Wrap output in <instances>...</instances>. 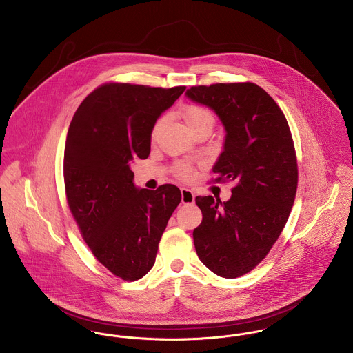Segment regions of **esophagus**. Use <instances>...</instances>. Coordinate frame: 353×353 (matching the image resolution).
Here are the masks:
<instances>
[{
    "mask_svg": "<svg viewBox=\"0 0 353 353\" xmlns=\"http://www.w3.org/2000/svg\"><path fill=\"white\" fill-rule=\"evenodd\" d=\"M181 203L185 205H190L194 203V193L188 188H181Z\"/></svg>",
    "mask_w": 353,
    "mask_h": 353,
    "instance_id": "1",
    "label": "esophagus"
}]
</instances>
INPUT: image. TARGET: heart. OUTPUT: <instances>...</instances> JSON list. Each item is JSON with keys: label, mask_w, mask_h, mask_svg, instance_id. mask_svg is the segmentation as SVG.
I'll return each instance as SVG.
<instances>
[{"label": "heart", "mask_w": 353, "mask_h": 353, "mask_svg": "<svg viewBox=\"0 0 353 353\" xmlns=\"http://www.w3.org/2000/svg\"><path fill=\"white\" fill-rule=\"evenodd\" d=\"M183 118L187 123V126L190 128V132H193L194 129L204 126V125H214V115L211 114V111L203 106L199 105H188L185 106L183 111ZM163 119H159L152 130V141H156V138L160 134V130L163 128ZM176 174L181 179V180H190L193 177V169L192 166L185 163H180L176 168Z\"/></svg>", "instance_id": "heart-1"}]
</instances>
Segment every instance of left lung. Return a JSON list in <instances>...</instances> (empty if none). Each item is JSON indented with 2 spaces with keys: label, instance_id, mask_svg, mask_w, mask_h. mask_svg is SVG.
<instances>
[{
  "label": "left lung",
  "instance_id": "1",
  "mask_svg": "<svg viewBox=\"0 0 353 353\" xmlns=\"http://www.w3.org/2000/svg\"><path fill=\"white\" fill-rule=\"evenodd\" d=\"M185 95L221 121L224 148L212 172L236 184L223 203L196 197L203 220L194 248L211 272L236 278L261 263L289 219L299 183L293 138L282 110L254 83L194 85Z\"/></svg>",
  "mask_w": 353,
  "mask_h": 353
}]
</instances>
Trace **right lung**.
<instances>
[{"label": "right lung", "mask_w": 353, "mask_h": 353, "mask_svg": "<svg viewBox=\"0 0 353 353\" xmlns=\"http://www.w3.org/2000/svg\"><path fill=\"white\" fill-rule=\"evenodd\" d=\"M185 87L108 83L77 110L64 149L68 207L94 256L125 281L153 268L168 220L181 201L172 184L134 185L130 163L150 153L152 130Z\"/></svg>", "instance_id": "right-lung-1"}]
</instances>
